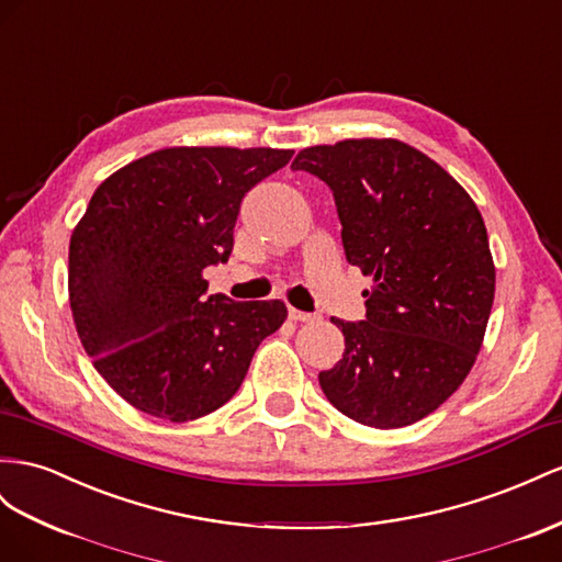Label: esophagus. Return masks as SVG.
<instances>
[{
  "mask_svg": "<svg viewBox=\"0 0 562 562\" xmlns=\"http://www.w3.org/2000/svg\"><path fill=\"white\" fill-rule=\"evenodd\" d=\"M288 316L293 318V322H316V314H310V312H300V310H295V307H291L288 310Z\"/></svg>",
  "mask_w": 562,
  "mask_h": 562,
  "instance_id": "1",
  "label": "esophagus"
}]
</instances>
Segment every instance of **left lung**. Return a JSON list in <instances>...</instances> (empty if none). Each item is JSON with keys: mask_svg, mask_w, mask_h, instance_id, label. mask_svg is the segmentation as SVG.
I'll list each match as a JSON object with an SVG mask.
<instances>
[{"mask_svg": "<svg viewBox=\"0 0 562 562\" xmlns=\"http://www.w3.org/2000/svg\"><path fill=\"white\" fill-rule=\"evenodd\" d=\"M291 168L330 187L347 262L373 279L367 322L330 318L345 352L318 385L361 426H412L461 387L487 330L496 269L480 210L400 139L310 146Z\"/></svg>", "mask_w": 562, "mask_h": 562, "instance_id": "left-lung-1", "label": "left lung"}]
</instances>
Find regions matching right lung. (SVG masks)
Wrapping results in <instances>:
<instances>
[{
  "mask_svg": "<svg viewBox=\"0 0 562 562\" xmlns=\"http://www.w3.org/2000/svg\"><path fill=\"white\" fill-rule=\"evenodd\" d=\"M291 148L170 146L103 179L70 236L72 322L94 369L139 412L184 423L229 402L281 300L205 297L244 195Z\"/></svg>",
  "mask_w": 562,
  "mask_h": 562,
  "instance_id": "add662e5",
  "label": "right lung"
}]
</instances>
